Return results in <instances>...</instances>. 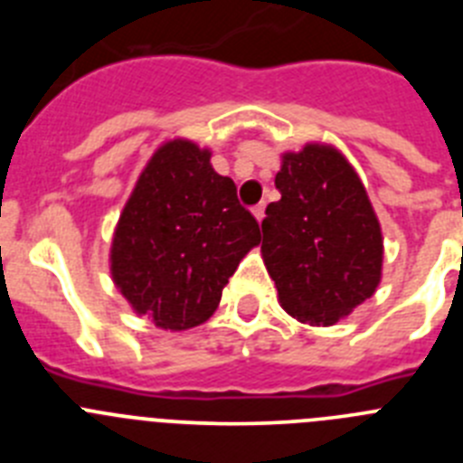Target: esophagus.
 I'll return each mask as SVG.
<instances>
[{"mask_svg": "<svg viewBox=\"0 0 463 463\" xmlns=\"http://www.w3.org/2000/svg\"><path fill=\"white\" fill-rule=\"evenodd\" d=\"M264 211H267V206H264V203H257V206L252 208V215L257 218V222H261V220H264Z\"/></svg>", "mask_w": 463, "mask_h": 463, "instance_id": "34e87169", "label": "esophagus"}]
</instances>
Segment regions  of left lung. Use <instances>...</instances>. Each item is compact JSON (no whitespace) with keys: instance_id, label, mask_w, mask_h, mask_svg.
<instances>
[{"instance_id":"left-lung-1","label":"left lung","mask_w":463,"mask_h":463,"mask_svg":"<svg viewBox=\"0 0 463 463\" xmlns=\"http://www.w3.org/2000/svg\"><path fill=\"white\" fill-rule=\"evenodd\" d=\"M280 199L261 220V260L294 320L331 326L375 294L383 229L362 178L326 143L282 153Z\"/></svg>"}]
</instances>
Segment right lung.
Segmentation results:
<instances>
[{
	"label": "right lung",
	"instance_id": "obj_1",
	"mask_svg": "<svg viewBox=\"0 0 463 463\" xmlns=\"http://www.w3.org/2000/svg\"><path fill=\"white\" fill-rule=\"evenodd\" d=\"M260 245V224L211 150L165 141L143 166L110 243V278L137 315L165 331L199 326Z\"/></svg>",
	"mask_w": 463,
	"mask_h": 463
}]
</instances>
